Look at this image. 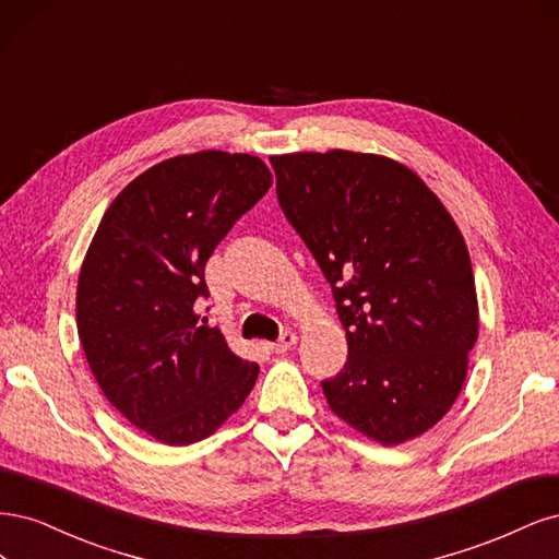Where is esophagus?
<instances>
[{
	"mask_svg": "<svg viewBox=\"0 0 559 559\" xmlns=\"http://www.w3.org/2000/svg\"><path fill=\"white\" fill-rule=\"evenodd\" d=\"M295 344H297V336H295L293 332H285V334L276 341V344H266V348L272 350V353H276V355H281V353L290 350Z\"/></svg>",
	"mask_w": 559,
	"mask_h": 559,
	"instance_id": "34e87169",
	"label": "esophagus"
}]
</instances>
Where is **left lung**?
Wrapping results in <instances>:
<instances>
[{"mask_svg": "<svg viewBox=\"0 0 559 559\" xmlns=\"http://www.w3.org/2000/svg\"><path fill=\"white\" fill-rule=\"evenodd\" d=\"M285 218L330 281L348 359L322 381L359 435L400 445L435 427L478 338L474 269L453 215L385 155H272Z\"/></svg>", "mask_w": 559, "mask_h": 559, "instance_id": "1", "label": "left lung"}]
</instances>
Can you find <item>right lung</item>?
I'll return each instance as SVG.
<instances>
[{"label": "right lung", "instance_id": "add662e5", "mask_svg": "<svg viewBox=\"0 0 559 559\" xmlns=\"http://www.w3.org/2000/svg\"><path fill=\"white\" fill-rule=\"evenodd\" d=\"M255 155L200 151L136 176L106 209L76 287V325L97 385L159 443L211 437L253 390L260 367L200 322L204 266L272 188Z\"/></svg>", "mask_w": 559, "mask_h": 559}]
</instances>
